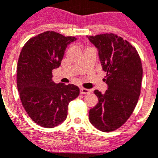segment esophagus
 Segmentation results:
<instances>
[{"mask_svg":"<svg viewBox=\"0 0 158 158\" xmlns=\"http://www.w3.org/2000/svg\"><path fill=\"white\" fill-rule=\"evenodd\" d=\"M80 92H81V94L85 95V94H89V93H90V90H89V89H84V88H81Z\"/></svg>","mask_w":158,"mask_h":158,"instance_id":"esophagus-1","label":"esophagus"}]
</instances>
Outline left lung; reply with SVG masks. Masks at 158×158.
I'll return each instance as SVG.
<instances>
[{
  "label": "left lung",
  "instance_id": "obj_1",
  "mask_svg": "<svg viewBox=\"0 0 158 158\" xmlns=\"http://www.w3.org/2000/svg\"><path fill=\"white\" fill-rule=\"evenodd\" d=\"M87 37L98 49L108 87L104 94L94 91L98 104L89 110V121L99 131L111 132L123 126L136 107L141 93L142 62L135 47L117 35Z\"/></svg>",
  "mask_w": 158,
  "mask_h": 158
}]
</instances>
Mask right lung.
<instances>
[{
	"mask_svg": "<svg viewBox=\"0 0 158 158\" xmlns=\"http://www.w3.org/2000/svg\"><path fill=\"white\" fill-rule=\"evenodd\" d=\"M77 39L55 31L31 38L21 50L16 84L22 105L36 124L52 128L67 117L68 105L80 94L77 86L55 84L52 71L60 66L65 48Z\"/></svg>",
	"mask_w": 158,
	"mask_h": 158,
	"instance_id": "add662e5",
	"label": "right lung"
}]
</instances>
